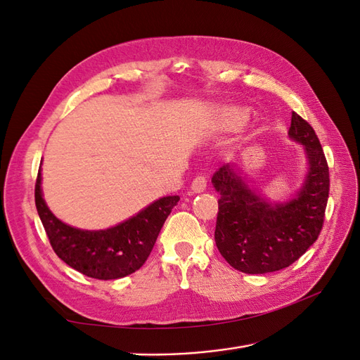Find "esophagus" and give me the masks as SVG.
I'll return each mask as SVG.
<instances>
[{"instance_id":"obj_1","label":"esophagus","mask_w":360,"mask_h":360,"mask_svg":"<svg viewBox=\"0 0 360 360\" xmlns=\"http://www.w3.org/2000/svg\"><path fill=\"white\" fill-rule=\"evenodd\" d=\"M205 188H207V177L205 176H197L191 184V189L193 192H204Z\"/></svg>"}]
</instances>
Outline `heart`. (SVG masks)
I'll use <instances>...</instances> for the list:
<instances>
[{
    "label": "heart",
    "mask_w": 360,
    "mask_h": 360,
    "mask_svg": "<svg viewBox=\"0 0 360 360\" xmlns=\"http://www.w3.org/2000/svg\"><path fill=\"white\" fill-rule=\"evenodd\" d=\"M249 118V111L240 106H225L217 114V123L225 130H236L242 127Z\"/></svg>",
    "instance_id": "1"
}]
</instances>
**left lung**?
Wrapping results in <instances>:
<instances>
[{"label": "left lung", "instance_id": "1", "mask_svg": "<svg viewBox=\"0 0 360 360\" xmlns=\"http://www.w3.org/2000/svg\"><path fill=\"white\" fill-rule=\"evenodd\" d=\"M288 136L304 147L308 174L296 197L271 204L248 186L234 163L217 169L212 183L221 193L214 242L234 269L269 274L297 261L317 240L329 198V167L312 126L292 112Z\"/></svg>", "mask_w": 360, "mask_h": 360}]
</instances>
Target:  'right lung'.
I'll use <instances>...</instances> for the list:
<instances>
[{
  "label": "right lung",
  "instance_id": "obj_1",
  "mask_svg": "<svg viewBox=\"0 0 360 360\" xmlns=\"http://www.w3.org/2000/svg\"><path fill=\"white\" fill-rule=\"evenodd\" d=\"M39 169L34 188L36 207L53 252L82 275L102 281L124 278L146 263L162 225L180 200L177 195L159 198L112 228L86 231L66 225L51 213L41 197Z\"/></svg>",
  "mask_w": 360,
  "mask_h": 360
}]
</instances>
